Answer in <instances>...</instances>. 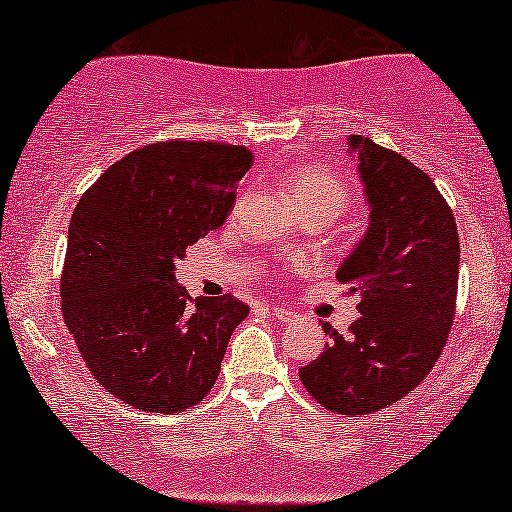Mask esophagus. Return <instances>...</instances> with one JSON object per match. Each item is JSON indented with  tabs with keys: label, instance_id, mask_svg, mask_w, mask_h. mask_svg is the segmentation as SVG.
Here are the masks:
<instances>
[{
	"label": "esophagus",
	"instance_id": "1",
	"mask_svg": "<svg viewBox=\"0 0 512 512\" xmlns=\"http://www.w3.org/2000/svg\"><path fill=\"white\" fill-rule=\"evenodd\" d=\"M267 315L272 317V319H276V322H281V324H291V322H295V319H298V315H295V312L283 310V307H276V305L267 307Z\"/></svg>",
	"mask_w": 512,
	"mask_h": 512
}]
</instances>
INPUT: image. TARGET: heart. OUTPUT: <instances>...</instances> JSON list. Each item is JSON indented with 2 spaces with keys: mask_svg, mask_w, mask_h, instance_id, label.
I'll return each mask as SVG.
<instances>
[{
  "mask_svg": "<svg viewBox=\"0 0 512 512\" xmlns=\"http://www.w3.org/2000/svg\"><path fill=\"white\" fill-rule=\"evenodd\" d=\"M288 195L298 212L315 209L326 217H336L353 202V183L334 169L305 164L293 171L288 181Z\"/></svg>",
  "mask_w": 512,
  "mask_h": 512,
  "instance_id": "heart-1",
  "label": "heart"
}]
</instances>
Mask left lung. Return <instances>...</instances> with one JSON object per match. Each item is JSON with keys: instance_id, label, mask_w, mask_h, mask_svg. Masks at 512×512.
I'll return each mask as SVG.
<instances>
[{"instance_id": "obj_1", "label": "left lung", "mask_w": 512, "mask_h": 512, "mask_svg": "<svg viewBox=\"0 0 512 512\" xmlns=\"http://www.w3.org/2000/svg\"><path fill=\"white\" fill-rule=\"evenodd\" d=\"M372 207L369 229L338 269L360 317L348 334L324 324V353L300 369L305 391L341 415L389 408L420 386L455 317L460 238L453 209L420 166L350 135Z\"/></svg>"}]
</instances>
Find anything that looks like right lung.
Listing matches in <instances>:
<instances>
[{
	"label": "right lung",
	"mask_w": 512,
	"mask_h": 512,
	"mask_svg": "<svg viewBox=\"0 0 512 512\" xmlns=\"http://www.w3.org/2000/svg\"><path fill=\"white\" fill-rule=\"evenodd\" d=\"M252 166L243 145L166 140L128 152L78 200L61 269V315L90 374L123 403L181 412L219 377L250 307L190 298L176 260L217 231Z\"/></svg>",
	"instance_id": "right-lung-1"
}]
</instances>
